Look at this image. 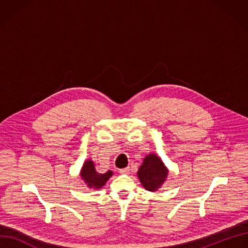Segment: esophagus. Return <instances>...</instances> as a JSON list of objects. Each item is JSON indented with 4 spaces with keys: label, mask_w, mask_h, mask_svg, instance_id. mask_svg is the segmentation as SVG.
Instances as JSON below:
<instances>
[{
    "label": "esophagus",
    "mask_w": 248,
    "mask_h": 248,
    "mask_svg": "<svg viewBox=\"0 0 248 248\" xmlns=\"http://www.w3.org/2000/svg\"><path fill=\"white\" fill-rule=\"evenodd\" d=\"M129 171H130V169L127 167V168H124V169H121L120 173H122V174H128Z\"/></svg>",
    "instance_id": "1"
}]
</instances>
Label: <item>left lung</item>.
<instances>
[{
	"instance_id": "1",
	"label": "left lung",
	"mask_w": 248,
	"mask_h": 248,
	"mask_svg": "<svg viewBox=\"0 0 248 248\" xmlns=\"http://www.w3.org/2000/svg\"><path fill=\"white\" fill-rule=\"evenodd\" d=\"M169 170L160 157L155 153L147 154L139 168L138 177L145 190L155 192L162 187Z\"/></svg>"
}]
</instances>
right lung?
<instances>
[{
  "label": "right lung",
  "instance_id": "add662e5",
  "mask_svg": "<svg viewBox=\"0 0 248 248\" xmlns=\"http://www.w3.org/2000/svg\"><path fill=\"white\" fill-rule=\"evenodd\" d=\"M112 174L114 173L111 170H108L106 173H99L96 170L95 162L92 159L85 160L80 170L81 179L88 188L93 190L102 189Z\"/></svg>",
  "mask_w": 248,
  "mask_h": 248
}]
</instances>
